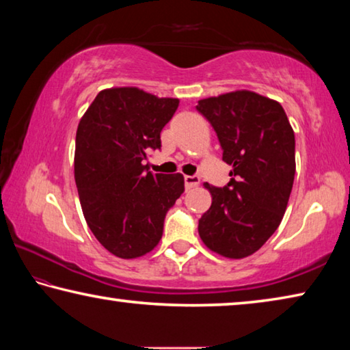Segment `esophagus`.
<instances>
[{"label": "esophagus", "mask_w": 350, "mask_h": 350, "mask_svg": "<svg viewBox=\"0 0 350 350\" xmlns=\"http://www.w3.org/2000/svg\"><path fill=\"white\" fill-rule=\"evenodd\" d=\"M199 185V177L198 176H185V187L187 190H190L193 187Z\"/></svg>", "instance_id": "1"}]
</instances>
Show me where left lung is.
Listing matches in <instances>:
<instances>
[{"mask_svg": "<svg viewBox=\"0 0 350 350\" xmlns=\"http://www.w3.org/2000/svg\"><path fill=\"white\" fill-rule=\"evenodd\" d=\"M232 166L223 188L204 184L212 205L199 219V237L226 258L257 252L279 227L296 173L295 131L282 105L251 90L198 101Z\"/></svg>", "mask_w": 350, "mask_h": 350, "instance_id": "1", "label": "left lung"}]
</instances>
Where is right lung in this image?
I'll use <instances>...</instances> for the list:
<instances>
[{
  "instance_id": "add662e5",
  "label": "right lung",
  "mask_w": 350,
  "mask_h": 350,
  "mask_svg": "<svg viewBox=\"0 0 350 350\" xmlns=\"http://www.w3.org/2000/svg\"><path fill=\"white\" fill-rule=\"evenodd\" d=\"M179 99L137 87L101 90L76 132L75 180L82 213L96 240L118 258L159 245L166 212L185 190L184 176L152 174L145 159Z\"/></svg>"
}]
</instances>
